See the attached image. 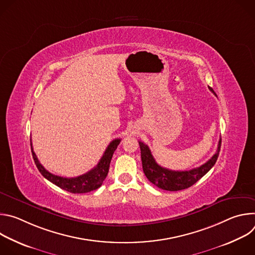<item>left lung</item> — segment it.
<instances>
[{"label": "left lung", "instance_id": "left-lung-1", "mask_svg": "<svg viewBox=\"0 0 255 255\" xmlns=\"http://www.w3.org/2000/svg\"><path fill=\"white\" fill-rule=\"evenodd\" d=\"M210 91L215 94L212 88ZM216 96V94H215ZM140 150H141V160L144 174L146 175L150 183L161 190L165 191H180L192 187L194 184L202 178L216 163L218 156H219L220 148H221V139L218 143L217 152L204 164L201 166L185 171L178 170H170L165 167L157 164L155 159L153 158L151 151L146 144L139 141Z\"/></svg>", "mask_w": 255, "mask_h": 255}]
</instances>
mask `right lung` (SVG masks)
<instances>
[{"instance_id":"1","label":"right lung","mask_w":255,"mask_h":255,"mask_svg":"<svg viewBox=\"0 0 255 255\" xmlns=\"http://www.w3.org/2000/svg\"><path fill=\"white\" fill-rule=\"evenodd\" d=\"M120 141L121 139H114L110 144L108 145V147L105 150L99 163L92 170L76 177H62V176L52 174L51 172L46 170L42 166V164L39 162L37 156H36L35 152L33 151L32 143H31V151H32L33 159L36 166H37L40 173L46 179L51 181L52 184L59 187L60 189L67 191L69 193L85 194V193L95 191L102 186L103 181L105 180L109 172V167H110V162H111L113 153L116 150Z\"/></svg>"}]
</instances>
